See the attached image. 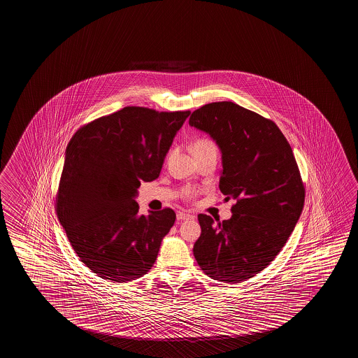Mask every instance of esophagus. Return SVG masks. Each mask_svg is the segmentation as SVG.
I'll return each mask as SVG.
<instances>
[{
  "label": "esophagus",
  "instance_id": "1",
  "mask_svg": "<svg viewBox=\"0 0 358 358\" xmlns=\"http://www.w3.org/2000/svg\"><path fill=\"white\" fill-rule=\"evenodd\" d=\"M194 215H189L187 212H178L177 213V220L178 221H186V220H192Z\"/></svg>",
  "mask_w": 358,
  "mask_h": 358
}]
</instances>
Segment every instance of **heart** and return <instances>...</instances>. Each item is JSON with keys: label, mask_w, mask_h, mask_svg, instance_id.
<instances>
[{"label": "heart", "mask_w": 358, "mask_h": 358, "mask_svg": "<svg viewBox=\"0 0 358 358\" xmlns=\"http://www.w3.org/2000/svg\"><path fill=\"white\" fill-rule=\"evenodd\" d=\"M212 148H216L213 142L207 140V138H199L192 145L191 151L192 152H202V151H207V150H212ZM196 194H197V191L194 188H186L183 191V196L187 197V199H192L194 196H196Z\"/></svg>", "instance_id": "heart-1"}]
</instances>
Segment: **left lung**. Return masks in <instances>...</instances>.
Returning <instances> with one entry per match:
<instances>
[{
    "label": "left lung",
    "mask_w": 358,
    "mask_h": 358,
    "mask_svg": "<svg viewBox=\"0 0 358 358\" xmlns=\"http://www.w3.org/2000/svg\"><path fill=\"white\" fill-rule=\"evenodd\" d=\"M188 123L220 147V189L226 201H236L222 222L199 215L194 258L213 280L246 281L275 259L303 208L305 186L292 148L273 121L229 101L202 106Z\"/></svg>",
    "instance_id": "1"
}]
</instances>
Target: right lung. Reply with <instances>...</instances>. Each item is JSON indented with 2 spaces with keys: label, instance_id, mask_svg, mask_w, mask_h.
I'll list each match as a JSON object with an SVG mask.
<instances>
[{
  "label": "right lung",
  "instance_id": "add662e5",
  "mask_svg": "<svg viewBox=\"0 0 358 358\" xmlns=\"http://www.w3.org/2000/svg\"><path fill=\"white\" fill-rule=\"evenodd\" d=\"M189 113L127 106L85 124L69 142L56 212L73 251L101 278L132 281L155 264L176 213L140 215L137 188L159 176Z\"/></svg>",
  "mask_w": 358,
  "mask_h": 358
}]
</instances>
